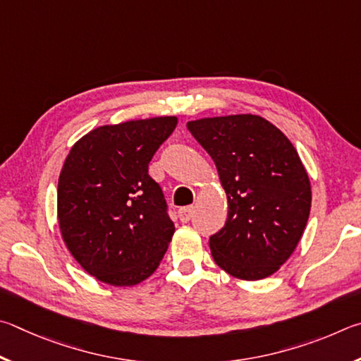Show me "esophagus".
<instances>
[{"label":"esophagus","mask_w":361,"mask_h":361,"mask_svg":"<svg viewBox=\"0 0 361 361\" xmlns=\"http://www.w3.org/2000/svg\"><path fill=\"white\" fill-rule=\"evenodd\" d=\"M193 214H195L193 206H187V207H180L179 212H177V216H179L180 222L185 224V222H188V220L193 217Z\"/></svg>","instance_id":"34e87169"}]
</instances>
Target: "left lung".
<instances>
[{"label":"left lung","instance_id":"8db88e82","mask_svg":"<svg viewBox=\"0 0 361 361\" xmlns=\"http://www.w3.org/2000/svg\"><path fill=\"white\" fill-rule=\"evenodd\" d=\"M216 163L228 200L225 226L209 238L214 262L244 281L274 274L298 245L311 212V182L293 144L260 116L187 123Z\"/></svg>","mask_w":361,"mask_h":361}]
</instances>
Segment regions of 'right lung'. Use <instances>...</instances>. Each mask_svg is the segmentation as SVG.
Instances as JSON below:
<instances>
[{
	"mask_svg": "<svg viewBox=\"0 0 361 361\" xmlns=\"http://www.w3.org/2000/svg\"><path fill=\"white\" fill-rule=\"evenodd\" d=\"M176 117L130 120L92 130L73 145L56 193L60 231L88 274L130 287L158 268L174 224L149 163Z\"/></svg>",
	"mask_w": 361,
	"mask_h": 361,
	"instance_id": "1",
	"label": "right lung"
}]
</instances>
